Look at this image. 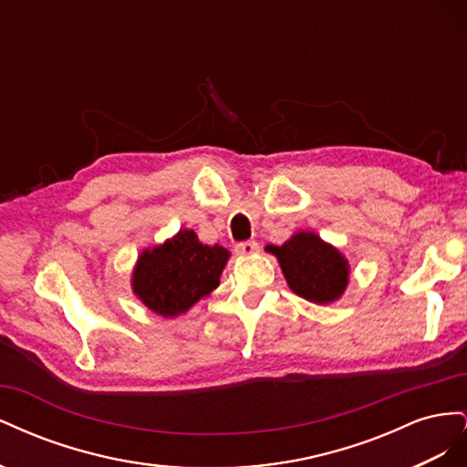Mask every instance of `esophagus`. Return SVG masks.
Masks as SVG:
<instances>
[{
    "label": "esophagus",
    "mask_w": 467,
    "mask_h": 467,
    "mask_svg": "<svg viewBox=\"0 0 467 467\" xmlns=\"http://www.w3.org/2000/svg\"><path fill=\"white\" fill-rule=\"evenodd\" d=\"M259 249L257 242H253V239H249V242H242L235 245V251L239 253V255H253Z\"/></svg>",
    "instance_id": "esophagus-1"
}]
</instances>
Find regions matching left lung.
I'll use <instances>...</instances> for the list:
<instances>
[{
  "label": "left lung",
  "mask_w": 467,
  "mask_h": 467,
  "mask_svg": "<svg viewBox=\"0 0 467 467\" xmlns=\"http://www.w3.org/2000/svg\"><path fill=\"white\" fill-rule=\"evenodd\" d=\"M278 259L288 286L314 304L338 300L348 285V261L314 232H298L282 245H266Z\"/></svg>",
  "instance_id": "1"
}]
</instances>
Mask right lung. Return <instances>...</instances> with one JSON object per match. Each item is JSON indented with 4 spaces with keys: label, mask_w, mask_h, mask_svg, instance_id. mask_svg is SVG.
Wrapping results in <instances>:
<instances>
[{
    "label": "right lung",
    "mask_w": 467,
    "mask_h": 467,
    "mask_svg": "<svg viewBox=\"0 0 467 467\" xmlns=\"http://www.w3.org/2000/svg\"><path fill=\"white\" fill-rule=\"evenodd\" d=\"M228 259V249L204 245L192 230H181L165 244L142 251L132 290L153 314L177 317L218 288Z\"/></svg>",
    "instance_id": "obj_1"
}]
</instances>
